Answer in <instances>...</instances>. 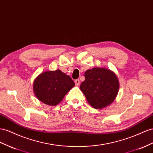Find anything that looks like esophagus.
<instances>
[{"instance_id":"1","label":"esophagus","mask_w":153,"mask_h":153,"mask_svg":"<svg viewBox=\"0 0 153 153\" xmlns=\"http://www.w3.org/2000/svg\"><path fill=\"white\" fill-rule=\"evenodd\" d=\"M75 83L76 85H79V84H80V80H79V79L75 80Z\"/></svg>"}]
</instances>
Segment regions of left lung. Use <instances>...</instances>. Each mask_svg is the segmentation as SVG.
Segmentation results:
<instances>
[{
  "instance_id": "obj_1",
  "label": "left lung",
  "mask_w": 153,
  "mask_h": 153,
  "mask_svg": "<svg viewBox=\"0 0 153 153\" xmlns=\"http://www.w3.org/2000/svg\"><path fill=\"white\" fill-rule=\"evenodd\" d=\"M85 80L80 88L89 104L94 109H102L111 104L119 89L117 75L105 68H94L85 72Z\"/></svg>"
}]
</instances>
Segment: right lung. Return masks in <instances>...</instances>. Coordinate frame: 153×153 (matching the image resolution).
<instances>
[{"instance_id": "obj_1", "label": "right lung", "mask_w": 153, "mask_h": 153, "mask_svg": "<svg viewBox=\"0 0 153 153\" xmlns=\"http://www.w3.org/2000/svg\"><path fill=\"white\" fill-rule=\"evenodd\" d=\"M75 86L71 78L60 70L41 73L34 81L33 90L39 100L49 105H56Z\"/></svg>"}]
</instances>
